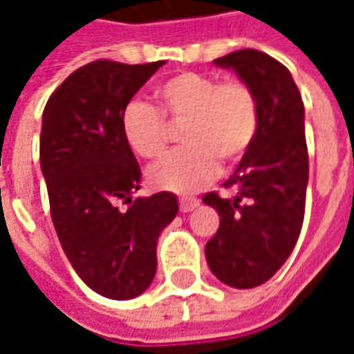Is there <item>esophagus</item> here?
Returning <instances> with one entry per match:
<instances>
[{
  "mask_svg": "<svg viewBox=\"0 0 354 354\" xmlns=\"http://www.w3.org/2000/svg\"><path fill=\"white\" fill-rule=\"evenodd\" d=\"M197 205H199V199H195V197H182L180 199V210L182 212H192V210L197 208Z\"/></svg>",
  "mask_w": 354,
  "mask_h": 354,
  "instance_id": "34e87169",
  "label": "esophagus"
}]
</instances>
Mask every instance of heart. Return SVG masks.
Returning <instances> with one entry per match:
<instances>
[{
  "mask_svg": "<svg viewBox=\"0 0 354 354\" xmlns=\"http://www.w3.org/2000/svg\"><path fill=\"white\" fill-rule=\"evenodd\" d=\"M157 106L134 100L121 115V132L146 161H159L169 149L167 123H184V149L149 170V182L167 192L193 193L210 184L220 169L237 165L252 147L260 127V106L243 80L182 72L155 87Z\"/></svg>",
  "mask_w": 354,
  "mask_h": 354,
  "instance_id": "heart-1",
  "label": "heart"
}]
</instances>
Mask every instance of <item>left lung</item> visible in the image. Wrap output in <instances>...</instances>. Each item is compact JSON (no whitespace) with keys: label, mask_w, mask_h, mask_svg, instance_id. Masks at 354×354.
<instances>
[{"label":"left lung","mask_w":354,"mask_h":354,"mask_svg":"<svg viewBox=\"0 0 354 354\" xmlns=\"http://www.w3.org/2000/svg\"><path fill=\"white\" fill-rule=\"evenodd\" d=\"M214 64L252 87L260 127L252 147L223 182L237 192L235 197L222 199L216 192L203 197L220 216L205 254L223 284L254 288L288 260L304 223L309 180L304 100L286 66L261 50H235Z\"/></svg>","instance_id":"1"}]
</instances>
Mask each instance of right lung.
<instances>
[{"mask_svg": "<svg viewBox=\"0 0 354 354\" xmlns=\"http://www.w3.org/2000/svg\"><path fill=\"white\" fill-rule=\"evenodd\" d=\"M162 64L81 66L43 109L39 162L58 241L81 281L109 299L151 284L157 239L178 214L174 193L132 199L142 172L121 132L124 108Z\"/></svg>", "mask_w": 354, "mask_h": 354, "instance_id": "obj_1", "label": "right lung"}]
</instances>
